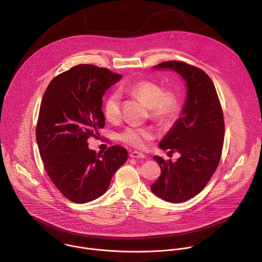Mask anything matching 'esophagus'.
<instances>
[{
  "label": "esophagus",
  "mask_w": 262,
  "mask_h": 262,
  "mask_svg": "<svg viewBox=\"0 0 262 262\" xmlns=\"http://www.w3.org/2000/svg\"><path fill=\"white\" fill-rule=\"evenodd\" d=\"M129 157L132 159H145V155L142 154V152H139V151H133L130 152Z\"/></svg>",
  "instance_id": "34e87169"
}]
</instances>
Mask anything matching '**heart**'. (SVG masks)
<instances>
[{"mask_svg":"<svg viewBox=\"0 0 262 262\" xmlns=\"http://www.w3.org/2000/svg\"><path fill=\"white\" fill-rule=\"evenodd\" d=\"M126 91L135 97L143 100L150 111L151 117L160 122L168 123L176 118L180 103L178 96L173 91H164L163 87L150 81H140L126 88ZM103 114L107 121L119 120L120 95L118 92L111 93L103 104ZM155 138V132L149 127L128 126L120 135L119 139L135 148H144Z\"/></svg>","mask_w":262,"mask_h":262,"instance_id":"1","label":"heart"}]
</instances>
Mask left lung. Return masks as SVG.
I'll return each mask as SVG.
<instances>
[{
    "mask_svg": "<svg viewBox=\"0 0 262 262\" xmlns=\"http://www.w3.org/2000/svg\"><path fill=\"white\" fill-rule=\"evenodd\" d=\"M154 68L174 70L186 85L180 117L159 144L163 150L179 152L180 158L172 163L154 157L162 172L150 186L163 200L180 203L199 194L219 165L225 134L223 111L214 85L202 69L179 61Z\"/></svg>",
    "mask_w": 262,
    "mask_h": 262,
    "instance_id": "obj_1",
    "label": "left lung"
}]
</instances>
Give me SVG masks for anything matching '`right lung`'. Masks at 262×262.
<instances>
[{"label":"right lung","mask_w":262,"mask_h":262,"mask_svg":"<svg viewBox=\"0 0 262 262\" xmlns=\"http://www.w3.org/2000/svg\"><path fill=\"white\" fill-rule=\"evenodd\" d=\"M120 74L91 64L60 73L49 84L39 110L36 140L45 169L56 188L74 203L103 195L114 173L126 162V149L114 145L96 154L88 139L104 126V92Z\"/></svg>","instance_id":"add662e5"}]
</instances>
